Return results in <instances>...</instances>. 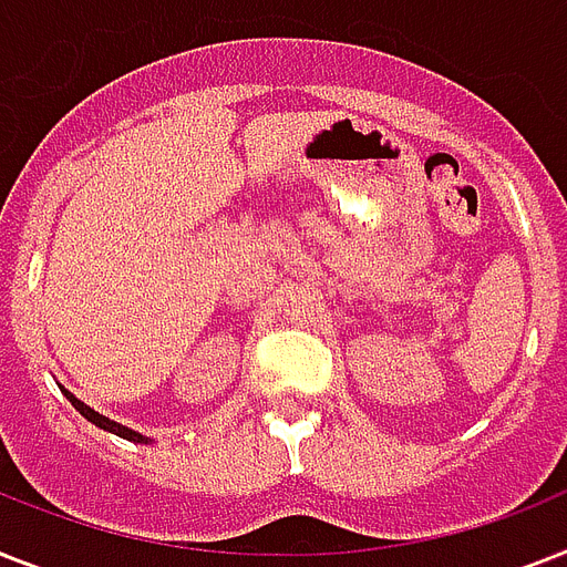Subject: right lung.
Segmentation results:
<instances>
[{"instance_id":"right-lung-1","label":"right lung","mask_w":567,"mask_h":567,"mask_svg":"<svg viewBox=\"0 0 567 567\" xmlns=\"http://www.w3.org/2000/svg\"><path fill=\"white\" fill-rule=\"evenodd\" d=\"M63 395H66L69 402H72V408H75L78 413H81V416L84 419H90L92 425H99V427H104V431H110V434H116V436H122V440H131V443H145L148 445L151 440L148 436H142L140 431H131V427H124V425H118V422H113V419H107V416H101V413H95L92 411V408H86L84 402H81V399H75V395L69 393V390H63Z\"/></svg>"}]
</instances>
